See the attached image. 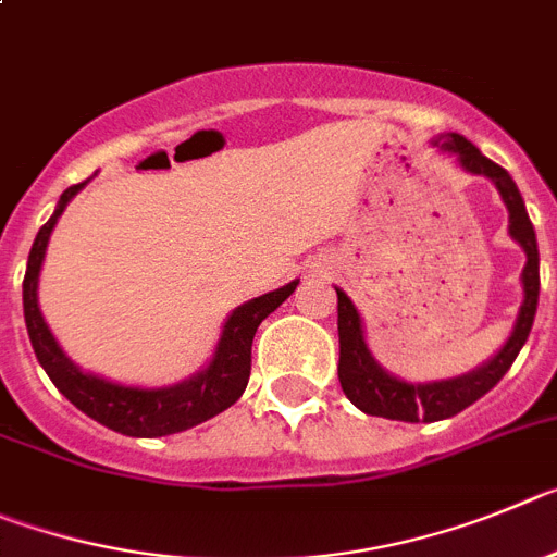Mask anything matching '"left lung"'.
Returning a JSON list of instances; mask_svg holds the SVG:
<instances>
[{"instance_id": "left-lung-1", "label": "left lung", "mask_w": 557, "mask_h": 557, "mask_svg": "<svg viewBox=\"0 0 557 557\" xmlns=\"http://www.w3.org/2000/svg\"><path fill=\"white\" fill-rule=\"evenodd\" d=\"M444 147L447 152H455L460 160V166L472 174H483L491 183L497 185L499 197L508 205V230L513 235V242L522 244L528 263L522 272L524 285V302L519 308V319L510 333L508 344L494 355V360L478 369L472 374L455 380H441V383H405V380L391 377L385 369H380L377 360L372 358L369 347L363 341V327H360V315L349 297L341 288L338 294V380L341 388L347 394L349 403L360 408L369 416H383V419H397V422H438V419H449V416L460 413L472 403H478L483 394H488L499 380L505 377L510 366H513L516 355L524 347L530 327H533L535 308H539V244H535V230L530 224L528 210H524L522 194L516 188L513 177L497 166L494 160L485 158L472 141H466L463 135L449 133L435 141V147Z\"/></svg>"}]
</instances>
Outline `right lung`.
<instances>
[{"label":"right lung","instance_id":"right-lung-1","mask_svg":"<svg viewBox=\"0 0 557 557\" xmlns=\"http://www.w3.org/2000/svg\"><path fill=\"white\" fill-rule=\"evenodd\" d=\"M85 183H77L60 194L52 219L38 230L33 249H29L27 274H24V322H27L35 358L47 369L49 380L58 385V391L69 403L77 405L85 416H91L94 422L116 430L122 435L158 438V435L183 433L194 424L208 422L216 413L227 410L244 394L249 383V372H252L255 333H258L260 322L294 294L297 280L233 310V315L224 324L222 341H219L216 355H213L210 366L197 377L185 380V383L169 385V388H133V385H119L97 377V374L79 372L77 366L63 355V349L58 347V341L49 333L41 310H38V272H41L52 227L58 224L69 199Z\"/></svg>","mask_w":557,"mask_h":557}]
</instances>
